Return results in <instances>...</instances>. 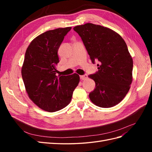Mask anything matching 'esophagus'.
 <instances>
[{"label":"esophagus","instance_id":"esophagus-1","mask_svg":"<svg viewBox=\"0 0 152 152\" xmlns=\"http://www.w3.org/2000/svg\"><path fill=\"white\" fill-rule=\"evenodd\" d=\"M87 78V75H80V79L82 80H85Z\"/></svg>","mask_w":152,"mask_h":152}]
</instances>
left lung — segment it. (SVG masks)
Returning a JSON list of instances; mask_svg holds the SVG:
<instances>
[{
	"label": "left lung",
	"mask_w": 152,
	"mask_h": 152,
	"mask_svg": "<svg viewBox=\"0 0 152 152\" xmlns=\"http://www.w3.org/2000/svg\"><path fill=\"white\" fill-rule=\"evenodd\" d=\"M81 37L93 63L98 60V71L89 77L96 88L89 93L94 104L114 107L125 98L132 81L133 61L126 43L117 32L93 23L73 28Z\"/></svg>",
	"instance_id": "left-lung-1"
}]
</instances>
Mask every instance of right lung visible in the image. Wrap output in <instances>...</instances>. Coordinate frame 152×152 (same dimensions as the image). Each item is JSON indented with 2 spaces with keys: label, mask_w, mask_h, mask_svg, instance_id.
<instances>
[{
  "label": "right lung",
  "mask_w": 152,
  "mask_h": 152,
  "mask_svg": "<svg viewBox=\"0 0 152 152\" xmlns=\"http://www.w3.org/2000/svg\"><path fill=\"white\" fill-rule=\"evenodd\" d=\"M72 27L49 30L39 35L27 48L21 75L30 99L42 110L54 112L70 103L80 77L56 75L58 50Z\"/></svg>",
  "instance_id": "1"
}]
</instances>
